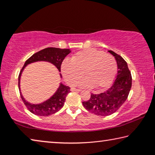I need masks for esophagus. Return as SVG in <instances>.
<instances>
[{"mask_svg":"<svg viewBox=\"0 0 155 155\" xmlns=\"http://www.w3.org/2000/svg\"><path fill=\"white\" fill-rule=\"evenodd\" d=\"M71 90L72 91H81V90H80V89H77V88H74V87H72L71 89Z\"/></svg>","mask_w":155,"mask_h":155,"instance_id":"34e87169","label":"esophagus"}]
</instances>
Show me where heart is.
Here are the masks:
<instances>
[{
	"instance_id": "1",
	"label": "heart",
	"mask_w": 155,
	"mask_h": 155,
	"mask_svg": "<svg viewBox=\"0 0 155 155\" xmlns=\"http://www.w3.org/2000/svg\"><path fill=\"white\" fill-rule=\"evenodd\" d=\"M61 70L65 81L70 85L77 83L85 73L87 78L78 83V85L102 90L113 82L117 65L111 54L96 49H87L77 52L72 61L63 63Z\"/></svg>"
}]
</instances>
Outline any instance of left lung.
<instances>
[{
    "label": "left lung",
    "mask_w": 155,
    "mask_h": 155,
    "mask_svg": "<svg viewBox=\"0 0 155 155\" xmlns=\"http://www.w3.org/2000/svg\"><path fill=\"white\" fill-rule=\"evenodd\" d=\"M117 64V74L114 83L107 91L99 94H91L90 100L83 102V107L92 114L107 116L117 111L127 99L132 85V77L127 63L112 51Z\"/></svg>",
    "instance_id": "8db88e82"
}]
</instances>
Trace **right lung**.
<instances>
[{"label":"right lung","mask_w":155,"mask_h":155,"mask_svg":"<svg viewBox=\"0 0 155 155\" xmlns=\"http://www.w3.org/2000/svg\"><path fill=\"white\" fill-rule=\"evenodd\" d=\"M70 52H71L70 49H61L51 47V48H46L41 50L40 51H38V52L33 54L26 61L24 66L22 67L19 76H18V87H19V89L20 76L26 65L31 64V63L39 61H48L55 65L60 72L61 71V65L62 62L65 57ZM70 87L65 86L61 83L58 90L51 98H49L48 101L44 102L42 103L38 104L28 103L23 98L21 94L20 96L27 109L32 114L37 115H40V116H48V115L55 114L64 107L65 98H66L68 94L70 92Z\"/></svg>","instance_id":"add662e5"}]
</instances>
